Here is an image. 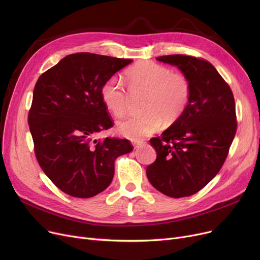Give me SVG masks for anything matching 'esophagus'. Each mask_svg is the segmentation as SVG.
<instances>
[{"mask_svg":"<svg viewBox=\"0 0 260 260\" xmlns=\"http://www.w3.org/2000/svg\"><path fill=\"white\" fill-rule=\"evenodd\" d=\"M142 144H143V142L140 141V140H134V141H133V145H134L136 148L140 147Z\"/></svg>","mask_w":260,"mask_h":260,"instance_id":"1","label":"esophagus"}]
</instances>
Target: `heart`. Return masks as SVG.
Listing matches in <instances>:
<instances>
[{
    "mask_svg": "<svg viewBox=\"0 0 260 260\" xmlns=\"http://www.w3.org/2000/svg\"><path fill=\"white\" fill-rule=\"evenodd\" d=\"M127 81L133 91L147 92L143 102L142 115L127 116L117 123L118 133L131 140H140L156 133L162 121L173 123L185 111L190 87L187 79L173 74L168 67L151 61L136 64L127 73ZM104 106L115 116L125 113L128 93L117 77L108 78L100 90Z\"/></svg>",
    "mask_w": 260,
    "mask_h": 260,
    "instance_id": "obj_1",
    "label": "heart"
}]
</instances>
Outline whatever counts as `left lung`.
Returning a JSON list of instances; mask_svg holds the SVG:
<instances>
[{
	"label": "left lung",
	"instance_id": "8db88e82",
	"mask_svg": "<svg viewBox=\"0 0 260 260\" xmlns=\"http://www.w3.org/2000/svg\"><path fill=\"white\" fill-rule=\"evenodd\" d=\"M187 79L190 94L179 119L149 140L157 159L146 176L159 192L173 198L194 195L220 171L236 134L234 95L208 61L183 54L157 58Z\"/></svg>",
	"mask_w": 260,
	"mask_h": 260
}]
</instances>
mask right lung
<instances>
[{"label": "right lung", "mask_w": 260, "mask_h": 260, "mask_svg": "<svg viewBox=\"0 0 260 260\" xmlns=\"http://www.w3.org/2000/svg\"><path fill=\"white\" fill-rule=\"evenodd\" d=\"M133 60L89 52L63 58L34 89L28 124L39 165L67 195L90 198L111 184L115 160L133 151L127 139L93 137L114 124L100 90Z\"/></svg>", "instance_id": "1"}]
</instances>
